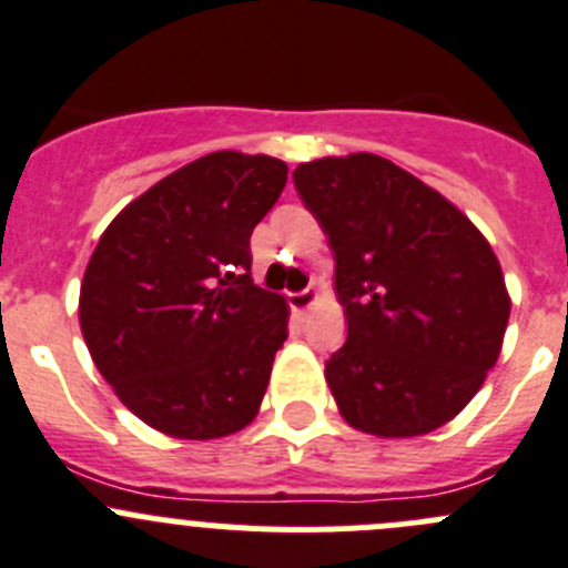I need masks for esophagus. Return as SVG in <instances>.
<instances>
[{"label":"esophagus","instance_id":"obj_1","mask_svg":"<svg viewBox=\"0 0 568 568\" xmlns=\"http://www.w3.org/2000/svg\"><path fill=\"white\" fill-rule=\"evenodd\" d=\"M287 301L290 306H293L295 315H306V312L317 304V293L315 290H301V293H290Z\"/></svg>","mask_w":568,"mask_h":568}]
</instances>
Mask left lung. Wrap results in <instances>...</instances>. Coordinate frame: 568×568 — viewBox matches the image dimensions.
Returning <instances> with one entry per match:
<instances>
[{
	"label": "left lung",
	"mask_w": 568,
	"mask_h": 568,
	"mask_svg": "<svg viewBox=\"0 0 568 568\" xmlns=\"http://www.w3.org/2000/svg\"><path fill=\"white\" fill-rule=\"evenodd\" d=\"M334 251L348 337L326 362L339 415L376 437L449 424L499 359L510 295L477 225L374 153L293 172Z\"/></svg>",
	"instance_id": "1"
}]
</instances>
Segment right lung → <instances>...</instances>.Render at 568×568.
Wrapping results in <instances>:
<instances>
[{
	"instance_id": "right-lung-1",
	"label": "right lung",
	"mask_w": 568,
	"mask_h": 568,
	"mask_svg": "<svg viewBox=\"0 0 568 568\" xmlns=\"http://www.w3.org/2000/svg\"><path fill=\"white\" fill-rule=\"evenodd\" d=\"M287 164L209 153L111 220L80 284V332L102 379L136 418L178 440L234 435L256 418L284 295L251 278V234Z\"/></svg>"
}]
</instances>
